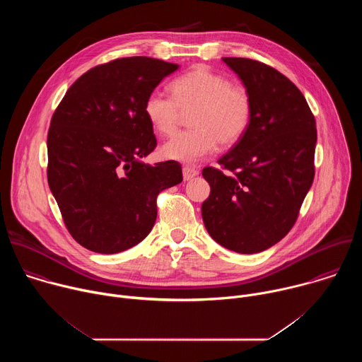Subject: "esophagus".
Instances as JSON below:
<instances>
[{"label":"esophagus","mask_w":362,"mask_h":362,"mask_svg":"<svg viewBox=\"0 0 362 362\" xmlns=\"http://www.w3.org/2000/svg\"><path fill=\"white\" fill-rule=\"evenodd\" d=\"M199 175V170L192 168V166H185L183 168V179L185 180H192L193 177H196Z\"/></svg>","instance_id":"1"}]
</instances>
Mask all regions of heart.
<instances>
[{"instance_id":"b5f03b06","label":"heart","mask_w":362,"mask_h":362,"mask_svg":"<svg viewBox=\"0 0 362 362\" xmlns=\"http://www.w3.org/2000/svg\"><path fill=\"white\" fill-rule=\"evenodd\" d=\"M170 91L172 95L151 91L143 106L146 119L162 136L176 132L182 112L194 110L189 117L192 129L177 133L163 146L166 159L194 163L211 154L218 141L230 146L246 134L253 100L243 84H233L206 66H194L170 83Z\"/></svg>"}]
</instances>
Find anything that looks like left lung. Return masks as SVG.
<instances>
[{"mask_svg":"<svg viewBox=\"0 0 362 362\" xmlns=\"http://www.w3.org/2000/svg\"><path fill=\"white\" fill-rule=\"evenodd\" d=\"M222 60L250 91L253 115L246 134L218 160L221 169L202 170L211 185L202 218L219 245L256 253L285 238L298 219L315 176V117L300 90L274 67Z\"/></svg>","mask_w":362,"mask_h":362,"instance_id":"left-lung-1","label":"left lung"}]
</instances>
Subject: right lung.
Segmentation results:
<instances>
[{
	"label": "right lung",
	"mask_w": 362,
	"mask_h": 362,
	"mask_svg": "<svg viewBox=\"0 0 362 362\" xmlns=\"http://www.w3.org/2000/svg\"><path fill=\"white\" fill-rule=\"evenodd\" d=\"M177 64L124 57L95 66L67 90L47 134V179L77 243L117 253L141 242L158 194L183 180L175 160L140 162L158 146L146 97Z\"/></svg>",
	"instance_id": "right-lung-1"
}]
</instances>
